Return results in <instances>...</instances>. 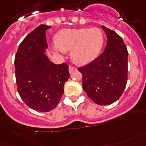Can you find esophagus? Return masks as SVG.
<instances>
[{
    "label": "esophagus",
    "instance_id": "obj_1",
    "mask_svg": "<svg viewBox=\"0 0 146 146\" xmlns=\"http://www.w3.org/2000/svg\"><path fill=\"white\" fill-rule=\"evenodd\" d=\"M75 69H76L75 68L73 67V66H71V65H70V66H69V72H70V74H72V72H74V71Z\"/></svg>",
    "mask_w": 146,
    "mask_h": 146
}]
</instances>
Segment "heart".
Masks as SVG:
<instances>
[{
  "instance_id": "b5f03b06",
  "label": "heart",
  "mask_w": 146,
  "mask_h": 146,
  "mask_svg": "<svg viewBox=\"0 0 146 146\" xmlns=\"http://www.w3.org/2000/svg\"><path fill=\"white\" fill-rule=\"evenodd\" d=\"M55 50L62 53L71 50L72 60L77 65H87L98 57L104 43L100 29H65L55 36Z\"/></svg>"
}]
</instances>
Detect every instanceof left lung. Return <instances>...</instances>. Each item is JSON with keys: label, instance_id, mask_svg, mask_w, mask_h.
Masks as SVG:
<instances>
[{"label": "left lung", "instance_id": "8db88e82", "mask_svg": "<svg viewBox=\"0 0 146 146\" xmlns=\"http://www.w3.org/2000/svg\"><path fill=\"white\" fill-rule=\"evenodd\" d=\"M107 36L104 52L84 67L82 86L89 98L98 105H108L118 100L127 83L128 51L119 35L101 26Z\"/></svg>", "mask_w": 146, "mask_h": 146}]
</instances>
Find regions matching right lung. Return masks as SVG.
<instances>
[{
	"instance_id": "add662e5",
	"label": "right lung",
	"mask_w": 146,
	"mask_h": 146,
	"mask_svg": "<svg viewBox=\"0 0 146 146\" xmlns=\"http://www.w3.org/2000/svg\"><path fill=\"white\" fill-rule=\"evenodd\" d=\"M50 27L40 25L27 35L14 59L18 93L28 107L38 112H48L57 106L69 78L67 64H54L45 54L46 31Z\"/></svg>"
}]
</instances>
